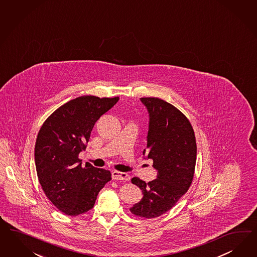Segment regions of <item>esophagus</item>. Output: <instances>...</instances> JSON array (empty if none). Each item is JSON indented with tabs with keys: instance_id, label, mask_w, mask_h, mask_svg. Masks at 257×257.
Segmentation results:
<instances>
[{
	"instance_id": "esophagus-1",
	"label": "esophagus",
	"mask_w": 257,
	"mask_h": 257,
	"mask_svg": "<svg viewBox=\"0 0 257 257\" xmlns=\"http://www.w3.org/2000/svg\"><path fill=\"white\" fill-rule=\"evenodd\" d=\"M111 177L113 180H121V181H128L131 179V176H128L126 173L118 172V171H113L111 173Z\"/></svg>"
}]
</instances>
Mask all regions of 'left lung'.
<instances>
[{"label":"left lung","mask_w":257,"mask_h":257,"mask_svg":"<svg viewBox=\"0 0 257 257\" xmlns=\"http://www.w3.org/2000/svg\"><path fill=\"white\" fill-rule=\"evenodd\" d=\"M149 115L147 147L143 154L153 160L157 178L146 183L133 177L143 198L130 208L142 218L167 212L189 190L194 175L197 147L188 118L175 106L157 97H142Z\"/></svg>","instance_id":"obj_1"}]
</instances>
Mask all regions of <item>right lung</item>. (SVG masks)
<instances>
[{
	"mask_svg": "<svg viewBox=\"0 0 257 257\" xmlns=\"http://www.w3.org/2000/svg\"><path fill=\"white\" fill-rule=\"evenodd\" d=\"M119 97L83 95L55 110L37 135L35 162L45 194L60 211L68 216L87 212L98 192L111 179L110 171L81 165L79 154L85 149L99 117Z\"/></svg>",
	"mask_w": 257,
	"mask_h": 257,
	"instance_id": "obj_1",
	"label": "right lung"
}]
</instances>
